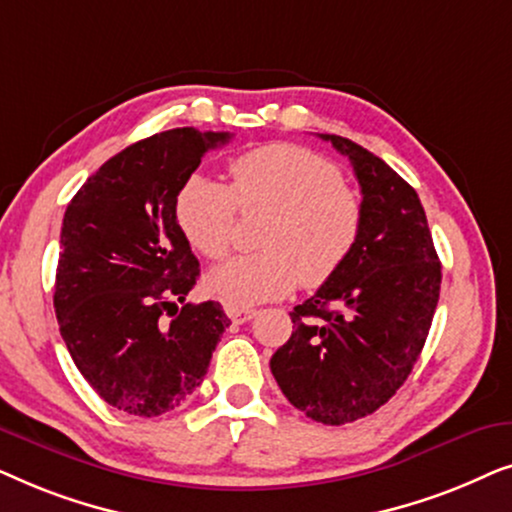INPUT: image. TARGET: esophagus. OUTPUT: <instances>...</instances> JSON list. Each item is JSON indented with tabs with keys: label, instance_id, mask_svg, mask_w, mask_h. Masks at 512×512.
<instances>
[{
	"label": "esophagus",
	"instance_id": "34e87169",
	"mask_svg": "<svg viewBox=\"0 0 512 512\" xmlns=\"http://www.w3.org/2000/svg\"><path fill=\"white\" fill-rule=\"evenodd\" d=\"M226 314L235 324H244V321H251L258 314L254 307H237V305H226Z\"/></svg>",
	"mask_w": 512,
	"mask_h": 512
}]
</instances>
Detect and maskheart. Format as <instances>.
<instances>
[{
    "instance_id": "obj_1",
    "label": "heart",
    "mask_w": 512,
    "mask_h": 512,
    "mask_svg": "<svg viewBox=\"0 0 512 512\" xmlns=\"http://www.w3.org/2000/svg\"><path fill=\"white\" fill-rule=\"evenodd\" d=\"M235 207L268 212L258 247L209 272L214 296L235 305L282 298L298 282L321 286L354 254L363 228L361 200L331 160L293 144H268L230 163V186L193 177L177 195L179 230L209 261L233 247Z\"/></svg>"
}]
</instances>
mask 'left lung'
Instances as JSON below:
<instances>
[{"label": "left lung", "mask_w": 512, "mask_h": 512, "mask_svg": "<svg viewBox=\"0 0 512 512\" xmlns=\"http://www.w3.org/2000/svg\"><path fill=\"white\" fill-rule=\"evenodd\" d=\"M349 158L363 228L338 275L296 305V331L270 370L293 408L340 426L389 401L422 354L440 296V261L415 188L352 139L319 135Z\"/></svg>", "instance_id": "1"}]
</instances>
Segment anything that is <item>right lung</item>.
I'll return each mask as SVG.
<instances>
[{
	"label": "right lung",
	"mask_w": 512,
	"mask_h": 512,
	"mask_svg": "<svg viewBox=\"0 0 512 512\" xmlns=\"http://www.w3.org/2000/svg\"><path fill=\"white\" fill-rule=\"evenodd\" d=\"M228 139L158 132L109 158L67 205L53 296L60 335L90 387L128 415L184 403L230 326L214 300L186 303L200 263L174 214L202 156Z\"/></svg>",
	"instance_id": "obj_1"
}]
</instances>
